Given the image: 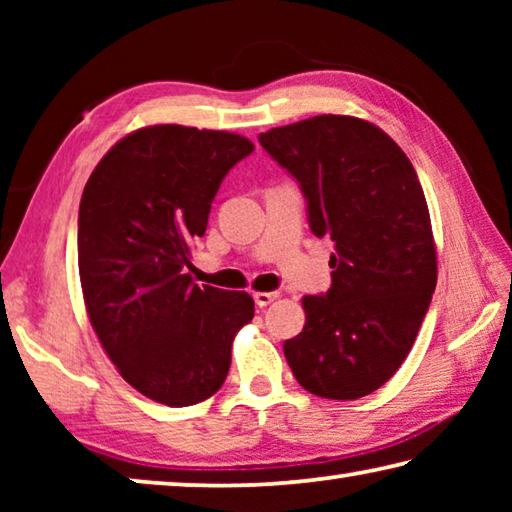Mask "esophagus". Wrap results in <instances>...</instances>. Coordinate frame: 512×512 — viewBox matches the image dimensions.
<instances>
[{
  "instance_id": "34e87169",
  "label": "esophagus",
  "mask_w": 512,
  "mask_h": 512,
  "mask_svg": "<svg viewBox=\"0 0 512 512\" xmlns=\"http://www.w3.org/2000/svg\"><path fill=\"white\" fill-rule=\"evenodd\" d=\"M253 298H255V305L257 307H266V305H271V302L277 298V293L275 291H271V293L257 291V293H253Z\"/></svg>"
}]
</instances>
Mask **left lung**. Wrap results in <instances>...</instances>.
<instances>
[{
  "instance_id": "left-lung-1",
  "label": "left lung",
  "mask_w": 512,
  "mask_h": 512,
  "mask_svg": "<svg viewBox=\"0 0 512 512\" xmlns=\"http://www.w3.org/2000/svg\"><path fill=\"white\" fill-rule=\"evenodd\" d=\"M298 180L316 237L334 241L332 287L305 296V327L284 341L293 377L327 400H359L384 386L436 291L429 207L411 160L381 128L320 115L259 135Z\"/></svg>"
}]
</instances>
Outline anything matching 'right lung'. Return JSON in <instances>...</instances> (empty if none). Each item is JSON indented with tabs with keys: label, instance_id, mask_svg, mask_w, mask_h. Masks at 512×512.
I'll return each instance as SVG.
<instances>
[{
	"label": "right lung",
	"instance_id": "add662e5",
	"mask_svg": "<svg viewBox=\"0 0 512 512\" xmlns=\"http://www.w3.org/2000/svg\"><path fill=\"white\" fill-rule=\"evenodd\" d=\"M253 149L235 133L149 126L112 146L83 189L90 323L121 377L160 404L180 409L219 391L232 339L255 316L248 293L198 287L185 273L223 178Z\"/></svg>",
	"mask_w": 512,
	"mask_h": 512
}]
</instances>
